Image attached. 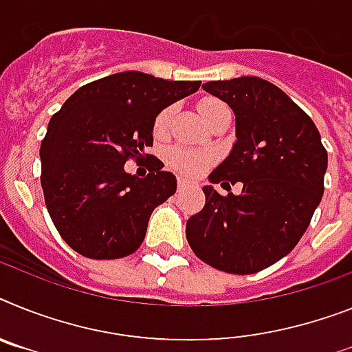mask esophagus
I'll return each mask as SVG.
<instances>
[{"label":"esophagus","instance_id":"esophagus-1","mask_svg":"<svg viewBox=\"0 0 352 352\" xmlns=\"http://www.w3.org/2000/svg\"><path fill=\"white\" fill-rule=\"evenodd\" d=\"M188 181H184V179H177V190L179 191H182V190H186V188H188Z\"/></svg>","mask_w":352,"mask_h":352}]
</instances>
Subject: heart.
Segmentation results:
<instances>
[{"label": "heart", "mask_w": 352, "mask_h": 352, "mask_svg": "<svg viewBox=\"0 0 352 352\" xmlns=\"http://www.w3.org/2000/svg\"><path fill=\"white\" fill-rule=\"evenodd\" d=\"M221 109H227L226 105L218 100H212L208 98L200 102L199 105V111L202 114V118L206 121L209 120L211 116H214L218 111ZM173 111L175 109L168 105V107L162 109L159 112L155 120H153V135H157V138H164L170 131V123H171V118H173ZM166 161L170 164V168H173L175 171L182 173L186 177H195L202 173L208 164L211 162V155L206 152H197V150H188V148H182V146H175V148H170L166 153Z\"/></svg>", "instance_id": "heart-1"}]
</instances>
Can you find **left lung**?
Wrapping results in <instances>:
<instances>
[{
    "mask_svg": "<svg viewBox=\"0 0 352 352\" xmlns=\"http://www.w3.org/2000/svg\"><path fill=\"white\" fill-rule=\"evenodd\" d=\"M234 111L229 157L212 184L241 182L240 195L204 188V209L188 220L191 250L209 267L247 276L292 252L324 193L327 152L311 118L277 85L240 76L202 85Z\"/></svg>",
    "mask_w": 352,
    "mask_h": 352,
    "instance_id": "left-lung-1",
    "label": "left lung"
}]
</instances>
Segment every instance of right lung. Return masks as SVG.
Wrapping results in <instances>:
<instances>
[{"label": "right lung", "mask_w": 352, "mask_h": 352, "mask_svg": "<svg viewBox=\"0 0 352 352\" xmlns=\"http://www.w3.org/2000/svg\"><path fill=\"white\" fill-rule=\"evenodd\" d=\"M200 84L123 71L82 85L53 114L41 143V186L53 226L75 252L118 259L140 249L150 214L177 181L159 159L144 179L126 173L125 162L152 146L159 112Z\"/></svg>", "instance_id": "right-lung-1"}]
</instances>
